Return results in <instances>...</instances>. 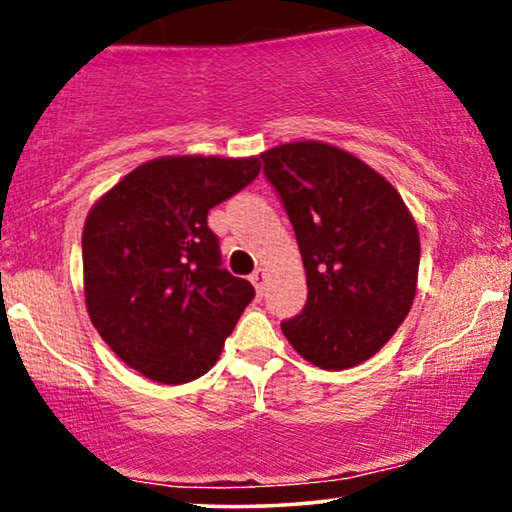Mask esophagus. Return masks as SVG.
Returning <instances> with one entry per match:
<instances>
[{
	"label": "esophagus",
	"instance_id": "1",
	"mask_svg": "<svg viewBox=\"0 0 512 512\" xmlns=\"http://www.w3.org/2000/svg\"><path fill=\"white\" fill-rule=\"evenodd\" d=\"M249 279H251V284L256 286V291L261 293V296H263L265 284H268V270H265V268H258V270L251 272V277H249Z\"/></svg>",
	"mask_w": 512,
	"mask_h": 512
}]
</instances>
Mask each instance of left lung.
Returning <instances> with one entry per match:
<instances>
[{"instance_id": "left-lung-1", "label": "left lung", "mask_w": 512, "mask_h": 512, "mask_svg": "<svg viewBox=\"0 0 512 512\" xmlns=\"http://www.w3.org/2000/svg\"><path fill=\"white\" fill-rule=\"evenodd\" d=\"M307 275V303L282 324L293 349L324 370L368 361L408 317L419 230L401 193L354 153L305 139L261 153Z\"/></svg>"}]
</instances>
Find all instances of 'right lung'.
<instances>
[{
  "label": "right lung",
  "mask_w": 512,
  "mask_h": 512,
  "mask_svg": "<svg viewBox=\"0 0 512 512\" xmlns=\"http://www.w3.org/2000/svg\"><path fill=\"white\" fill-rule=\"evenodd\" d=\"M261 160H146L90 207L83 223L88 317L118 359L160 384L198 380L254 298L221 268L209 209L242 191Z\"/></svg>",
  "instance_id": "right-lung-1"
}]
</instances>
